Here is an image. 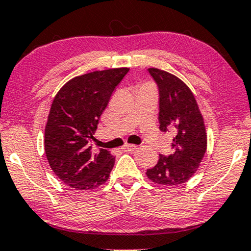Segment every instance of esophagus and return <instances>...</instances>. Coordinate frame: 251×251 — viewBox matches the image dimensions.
<instances>
[{
  "label": "esophagus",
  "instance_id": "1",
  "mask_svg": "<svg viewBox=\"0 0 251 251\" xmlns=\"http://www.w3.org/2000/svg\"><path fill=\"white\" fill-rule=\"evenodd\" d=\"M137 149V146L136 145H132V144H126L122 146V151H126V152H131V151H135V150Z\"/></svg>",
  "mask_w": 251,
  "mask_h": 251
}]
</instances>
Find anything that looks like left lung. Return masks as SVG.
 <instances>
[{
    "label": "left lung",
    "instance_id": "left-lung-1",
    "mask_svg": "<svg viewBox=\"0 0 251 251\" xmlns=\"http://www.w3.org/2000/svg\"><path fill=\"white\" fill-rule=\"evenodd\" d=\"M148 71L158 87L160 130H172L175 137L172 154H159L157 165L146 175L154 183L173 187L187 182L200 167L206 151L205 126L189 87L164 70Z\"/></svg>",
    "mask_w": 251,
    "mask_h": 251
}]
</instances>
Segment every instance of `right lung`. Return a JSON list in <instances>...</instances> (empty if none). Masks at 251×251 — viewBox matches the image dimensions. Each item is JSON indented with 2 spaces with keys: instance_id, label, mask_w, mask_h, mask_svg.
I'll return each instance as SVG.
<instances>
[{
  "instance_id": "right-lung-1",
  "label": "right lung",
  "mask_w": 251,
  "mask_h": 251,
  "mask_svg": "<svg viewBox=\"0 0 251 251\" xmlns=\"http://www.w3.org/2000/svg\"><path fill=\"white\" fill-rule=\"evenodd\" d=\"M128 68L82 75L58 91L45 130V152L50 168L64 184L89 190L105 183L115 157L105 149L92 150L93 132L113 91Z\"/></svg>"
}]
</instances>
